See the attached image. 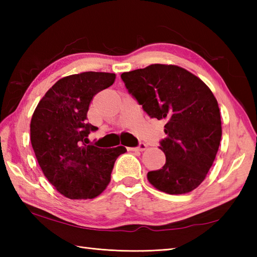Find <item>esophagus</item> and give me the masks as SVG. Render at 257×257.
Returning <instances> with one entry per match:
<instances>
[{
    "mask_svg": "<svg viewBox=\"0 0 257 257\" xmlns=\"http://www.w3.org/2000/svg\"><path fill=\"white\" fill-rule=\"evenodd\" d=\"M130 149L135 151H145L147 149V145L144 143H140L138 147H136V148H130Z\"/></svg>",
    "mask_w": 257,
    "mask_h": 257,
    "instance_id": "esophagus-1",
    "label": "esophagus"
}]
</instances>
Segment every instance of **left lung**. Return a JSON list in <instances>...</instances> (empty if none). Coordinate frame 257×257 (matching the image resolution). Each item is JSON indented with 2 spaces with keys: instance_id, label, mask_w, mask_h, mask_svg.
Here are the masks:
<instances>
[{
  "instance_id": "obj_1",
  "label": "left lung",
  "mask_w": 257,
  "mask_h": 257,
  "mask_svg": "<svg viewBox=\"0 0 257 257\" xmlns=\"http://www.w3.org/2000/svg\"><path fill=\"white\" fill-rule=\"evenodd\" d=\"M125 88L151 118L165 120L159 148L166 163L148 172L149 182L168 194H184L203 182L219 150L221 114L211 89L176 65L152 64L122 73Z\"/></svg>"
}]
</instances>
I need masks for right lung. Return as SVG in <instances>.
I'll list each match as a JSON object with an SVG mask.
<instances>
[{
  "mask_svg": "<svg viewBox=\"0 0 257 257\" xmlns=\"http://www.w3.org/2000/svg\"><path fill=\"white\" fill-rule=\"evenodd\" d=\"M116 75L85 72L57 80L38 102L31 120V143L38 165L59 193L72 200L94 199L110 182L122 146L101 149L89 143L98 129L87 122L90 101L110 87Z\"/></svg>",
  "mask_w": 257,
  "mask_h": 257,
  "instance_id": "right-lung-1",
  "label": "right lung"
}]
</instances>
